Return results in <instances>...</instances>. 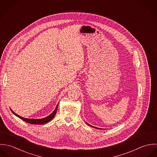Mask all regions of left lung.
Masks as SVG:
<instances>
[{"label": "left lung", "mask_w": 157, "mask_h": 157, "mask_svg": "<svg viewBox=\"0 0 157 157\" xmlns=\"http://www.w3.org/2000/svg\"><path fill=\"white\" fill-rule=\"evenodd\" d=\"M87 124H88V125H90V126H92V127H94V126H92V125H90V124H88V123H87ZM95 128H96V127H95Z\"/></svg>", "instance_id": "obj_1"}]
</instances>
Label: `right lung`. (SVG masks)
<instances>
[{"label":"right lung","mask_w":157,"mask_h":157,"mask_svg":"<svg viewBox=\"0 0 157 157\" xmlns=\"http://www.w3.org/2000/svg\"><path fill=\"white\" fill-rule=\"evenodd\" d=\"M58 104L57 105L56 109H55V110L53 112V113H52L50 115H48V117H45V118H41V119H30V118H23L17 114H16L11 109V111L13 112V113L14 115H15L16 117H19L20 119L22 120L23 121L27 122V123H30L32 124H45L47 123H48V121H51L55 116L56 113V112H57V109H58Z\"/></svg>","instance_id":"obj_1"}]
</instances>
